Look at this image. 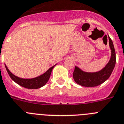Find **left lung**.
<instances>
[{
	"label": "left lung",
	"mask_w": 124,
	"mask_h": 124,
	"mask_svg": "<svg viewBox=\"0 0 124 124\" xmlns=\"http://www.w3.org/2000/svg\"><path fill=\"white\" fill-rule=\"evenodd\" d=\"M109 46L111 49V57L108 64L101 70L94 73L83 72L75 66L73 73V77L77 84L82 86L94 87L102 84L109 78L114 69L116 62L114 47L110 38H109Z\"/></svg>",
	"instance_id": "left-lung-1"
}]
</instances>
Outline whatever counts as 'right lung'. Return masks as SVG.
<instances>
[{"label":"right lung","mask_w":124,"mask_h":124,"mask_svg":"<svg viewBox=\"0 0 124 124\" xmlns=\"http://www.w3.org/2000/svg\"><path fill=\"white\" fill-rule=\"evenodd\" d=\"M5 66L9 76L11 78L15 81V83L18 84L19 85L24 87V88H26L38 89L41 88V87L43 86L46 84L47 82L48 81L49 79L50 78L52 69L54 68V67L55 65H54V66H52V67L50 68L44 74L41 75L39 76L38 77H36L31 79H23L20 78L18 77H16L13 73H12L10 72L9 70L8 69L7 67L6 66V65H5Z\"/></svg>","instance_id":"obj_1"}]
</instances>
